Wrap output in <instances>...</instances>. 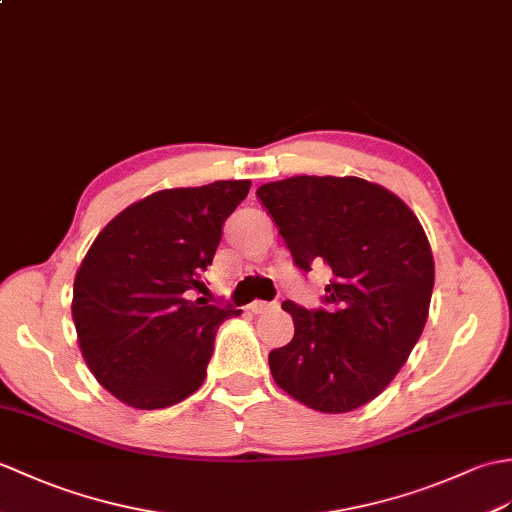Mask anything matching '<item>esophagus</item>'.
I'll return each mask as SVG.
<instances>
[{
	"instance_id": "obj_1",
	"label": "esophagus",
	"mask_w": 512,
	"mask_h": 512,
	"mask_svg": "<svg viewBox=\"0 0 512 512\" xmlns=\"http://www.w3.org/2000/svg\"><path fill=\"white\" fill-rule=\"evenodd\" d=\"M277 307H279V303L255 301V303L251 305V312H253V314H268V312H272V310H277Z\"/></svg>"
}]
</instances>
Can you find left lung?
<instances>
[{"label":"left lung","mask_w":512,"mask_h":512,"mask_svg":"<svg viewBox=\"0 0 512 512\" xmlns=\"http://www.w3.org/2000/svg\"><path fill=\"white\" fill-rule=\"evenodd\" d=\"M294 264L325 261L327 310L281 307L294 338L270 351V373L303 406L340 414L375 399L421 338L434 257L414 211L358 176H290L257 189Z\"/></svg>","instance_id":"left-lung-1"}]
</instances>
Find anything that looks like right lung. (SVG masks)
<instances>
[{
	"label": "right lung",
	"instance_id": "1",
	"mask_svg": "<svg viewBox=\"0 0 512 512\" xmlns=\"http://www.w3.org/2000/svg\"><path fill=\"white\" fill-rule=\"evenodd\" d=\"M251 181L161 189L106 224L76 272L71 316L98 384L137 410H161L202 386L222 320L200 281L222 224Z\"/></svg>",
	"mask_w": 512,
	"mask_h": 512
}]
</instances>
